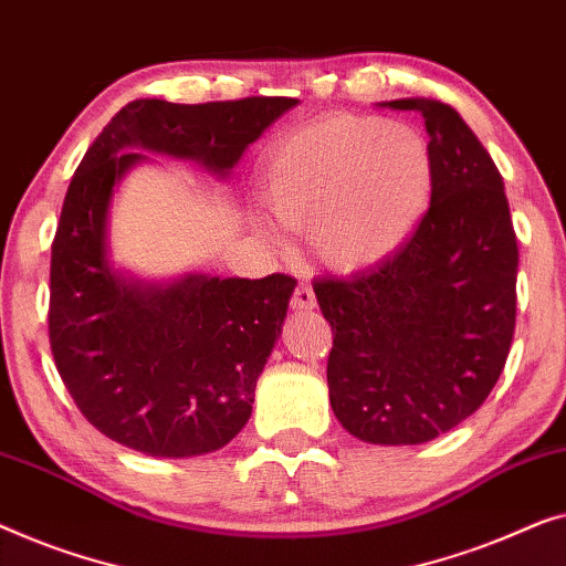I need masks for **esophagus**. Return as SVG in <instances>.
<instances>
[{
	"label": "esophagus",
	"mask_w": 566,
	"mask_h": 566,
	"mask_svg": "<svg viewBox=\"0 0 566 566\" xmlns=\"http://www.w3.org/2000/svg\"><path fill=\"white\" fill-rule=\"evenodd\" d=\"M315 305H317V300H315L313 286H310L307 282L297 284V290H294V294H292V307L294 310H315Z\"/></svg>",
	"instance_id": "1"
}]
</instances>
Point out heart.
<instances>
[{
    "label": "heart",
    "mask_w": 566,
    "mask_h": 566,
    "mask_svg": "<svg viewBox=\"0 0 566 566\" xmlns=\"http://www.w3.org/2000/svg\"><path fill=\"white\" fill-rule=\"evenodd\" d=\"M433 197V156L416 127L333 115L286 133L264 156L261 200L282 228L310 233L325 266L369 272L397 256Z\"/></svg>",
    "instance_id": "b5f03b06"
}]
</instances>
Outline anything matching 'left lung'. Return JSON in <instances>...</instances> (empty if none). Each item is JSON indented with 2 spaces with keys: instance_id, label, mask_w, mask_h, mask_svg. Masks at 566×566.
<instances>
[{
  "instance_id": "1",
  "label": "left lung",
  "mask_w": 566,
  "mask_h": 566,
  "mask_svg": "<svg viewBox=\"0 0 566 566\" xmlns=\"http://www.w3.org/2000/svg\"><path fill=\"white\" fill-rule=\"evenodd\" d=\"M423 117L433 197L408 245L354 280L315 284L333 328L331 408L366 443L416 446L467 420L495 387L515 331V241L495 161L457 109Z\"/></svg>"
}]
</instances>
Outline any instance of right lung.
I'll list each match as a JSON object with an SVG mask.
<instances>
[{"label": "right lung", "mask_w": 566, "mask_h": 566, "mask_svg": "<svg viewBox=\"0 0 566 566\" xmlns=\"http://www.w3.org/2000/svg\"><path fill=\"white\" fill-rule=\"evenodd\" d=\"M297 105L135 99L97 135L71 179L51 256V348L69 395L107 439L146 457L218 451L249 423L256 381L297 282L185 272L140 280L113 259L109 210L143 155L195 161L220 181Z\"/></svg>", "instance_id": "add662e5"}]
</instances>
